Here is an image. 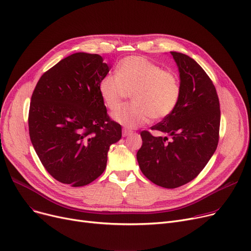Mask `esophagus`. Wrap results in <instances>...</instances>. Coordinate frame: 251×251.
Returning a JSON list of instances; mask_svg holds the SVG:
<instances>
[{"label": "esophagus", "instance_id": "esophagus-1", "mask_svg": "<svg viewBox=\"0 0 251 251\" xmlns=\"http://www.w3.org/2000/svg\"><path fill=\"white\" fill-rule=\"evenodd\" d=\"M130 134H132V131H131V130H129V129H124L123 130V136L124 137H126V136H128Z\"/></svg>", "mask_w": 251, "mask_h": 251}]
</instances>
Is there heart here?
I'll list each match as a JSON object with an SVG mask.
<instances>
[{
	"label": "heart",
	"mask_w": 251,
	"mask_h": 251,
	"mask_svg": "<svg viewBox=\"0 0 251 251\" xmlns=\"http://www.w3.org/2000/svg\"><path fill=\"white\" fill-rule=\"evenodd\" d=\"M130 92L134 101L116 112L113 118L125 127L136 128L151 117L160 120L172 113L180 98L179 77L144 57H128L118 65L117 74H109L100 81V95L105 107L116 111Z\"/></svg>",
	"instance_id": "1"
}]
</instances>
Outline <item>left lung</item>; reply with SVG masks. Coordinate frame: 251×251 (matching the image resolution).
I'll list each match as a JSON object with an SVG mask.
<instances>
[{
  "instance_id": "left-lung-1",
  "label": "left lung",
  "mask_w": 251,
  "mask_h": 251,
  "mask_svg": "<svg viewBox=\"0 0 251 251\" xmlns=\"http://www.w3.org/2000/svg\"><path fill=\"white\" fill-rule=\"evenodd\" d=\"M171 55L180 73L178 103L151 128L165 136L141 131L136 154L143 175L164 188L180 187L201 172L217 150L221 121L217 90L205 71L187 55Z\"/></svg>"
}]
</instances>
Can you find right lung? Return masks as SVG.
<instances>
[{
	"mask_svg": "<svg viewBox=\"0 0 251 251\" xmlns=\"http://www.w3.org/2000/svg\"><path fill=\"white\" fill-rule=\"evenodd\" d=\"M111 67L97 54L75 52L45 72L33 90L29 136L48 173L73 187L84 186L107 167L110 146L122 127L100 95Z\"/></svg>",
	"mask_w": 251,
	"mask_h": 251,
	"instance_id": "right-lung-1",
	"label": "right lung"
}]
</instances>
